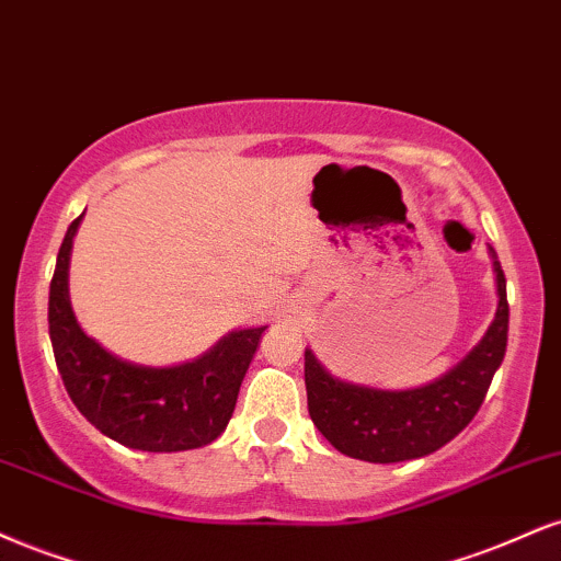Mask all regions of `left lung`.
<instances>
[{"instance_id":"8db88e82","label":"left lung","mask_w":561,"mask_h":561,"mask_svg":"<svg viewBox=\"0 0 561 561\" xmlns=\"http://www.w3.org/2000/svg\"><path fill=\"white\" fill-rule=\"evenodd\" d=\"M496 316L483 340L436 381L417 389H376L336 379L306 350L308 413L342 455L366 462H404L442 449L473 421L507 353V279L494 248Z\"/></svg>"}]
</instances>
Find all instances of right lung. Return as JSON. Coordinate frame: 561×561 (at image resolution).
Listing matches in <instances>:
<instances>
[{
  "instance_id": "obj_1",
  "label": "right lung",
  "mask_w": 561,
  "mask_h": 561,
  "mask_svg": "<svg viewBox=\"0 0 561 561\" xmlns=\"http://www.w3.org/2000/svg\"><path fill=\"white\" fill-rule=\"evenodd\" d=\"M83 214L67 227L49 287V336L67 394L91 426L140 451H185L225 434L266 327L234 329L195 360L140 366L88 336L70 306V253Z\"/></svg>"
}]
</instances>
